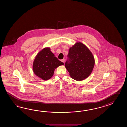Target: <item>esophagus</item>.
<instances>
[{"mask_svg": "<svg viewBox=\"0 0 127 127\" xmlns=\"http://www.w3.org/2000/svg\"><path fill=\"white\" fill-rule=\"evenodd\" d=\"M61 61L63 63H64L65 62V60L64 59H63V60H61Z\"/></svg>", "mask_w": 127, "mask_h": 127, "instance_id": "1", "label": "esophagus"}]
</instances>
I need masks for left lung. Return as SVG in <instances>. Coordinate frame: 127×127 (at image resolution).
<instances>
[{"mask_svg":"<svg viewBox=\"0 0 127 127\" xmlns=\"http://www.w3.org/2000/svg\"><path fill=\"white\" fill-rule=\"evenodd\" d=\"M67 58L65 66L72 78L82 81L90 75L95 66V58L84 44L77 42L71 47Z\"/></svg>","mask_w":127,"mask_h":127,"instance_id":"left-lung-1","label":"left lung"}]
</instances>
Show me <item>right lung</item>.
Instances as JSON below:
<instances>
[{"label":"right lung","instance_id":"right-lung-1","mask_svg":"<svg viewBox=\"0 0 127 127\" xmlns=\"http://www.w3.org/2000/svg\"><path fill=\"white\" fill-rule=\"evenodd\" d=\"M64 64L55 57L49 48H45L36 56L33 63L32 69L36 75L44 80L51 78L54 70Z\"/></svg>","mask_w":127,"mask_h":127}]
</instances>
